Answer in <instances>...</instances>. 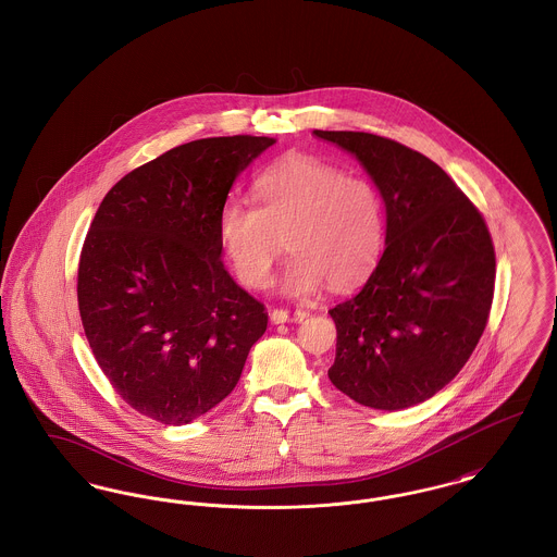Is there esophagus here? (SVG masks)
<instances>
[{"mask_svg":"<svg viewBox=\"0 0 557 557\" xmlns=\"http://www.w3.org/2000/svg\"><path fill=\"white\" fill-rule=\"evenodd\" d=\"M305 318H307V311H300V309H296V311H288V309H275V311H271V321H273V323L302 321Z\"/></svg>","mask_w":557,"mask_h":557,"instance_id":"1","label":"esophagus"}]
</instances>
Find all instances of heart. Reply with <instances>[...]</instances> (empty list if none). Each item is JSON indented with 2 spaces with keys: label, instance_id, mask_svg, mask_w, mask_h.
<instances>
[{
  "label": "heart",
  "instance_id": "b5f03b06",
  "mask_svg": "<svg viewBox=\"0 0 557 557\" xmlns=\"http://www.w3.org/2000/svg\"><path fill=\"white\" fill-rule=\"evenodd\" d=\"M261 207L227 200L216 221L225 257L246 288L261 290L288 244L290 263L280 288L309 296L327 286L350 290L377 265L386 209L370 177L346 175L325 160H282L257 180Z\"/></svg>",
  "mask_w": 557,
  "mask_h": 557
}]
</instances>
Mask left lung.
<instances>
[{"mask_svg":"<svg viewBox=\"0 0 557 557\" xmlns=\"http://www.w3.org/2000/svg\"><path fill=\"white\" fill-rule=\"evenodd\" d=\"M315 135L355 154L386 207V248L366 286L330 309L332 384L359 405L397 411L443 391L486 327L495 248L484 216L432 160L363 132Z\"/></svg>","mask_w":557,"mask_h":557,"instance_id":"obj_1","label":"left lung"}]
</instances>
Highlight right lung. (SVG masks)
Masks as SVG:
<instances>
[{"label": "right lung", "instance_id": "right-lung-1", "mask_svg": "<svg viewBox=\"0 0 557 557\" xmlns=\"http://www.w3.org/2000/svg\"><path fill=\"white\" fill-rule=\"evenodd\" d=\"M275 139L207 137L150 160L108 191L81 250L77 298L91 352L146 418L184 425L227 397L265 307L221 261L219 211Z\"/></svg>", "mask_w": 557, "mask_h": 557}]
</instances>
